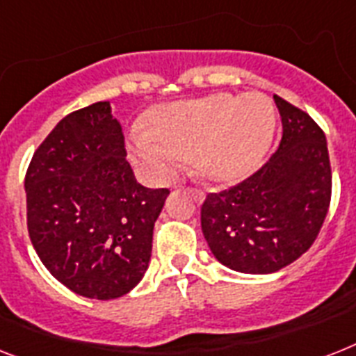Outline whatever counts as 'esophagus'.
<instances>
[{
	"label": "esophagus",
	"instance_id": "34e87169",
	"mask_svg": "<svg viewBox=\"0 0 356 356\" xmlns=\"http://www.w3.org/2000/svg\"><path fill=\"white\" fill-rule=\"evenodd\" d=\"M188 193L192 195V199L195 201V203H203V199H204V192L203 190H199V188H188Z\"/></svg>",
	"mask_w": 356,
	"mask_h": 356
}]
</instances>
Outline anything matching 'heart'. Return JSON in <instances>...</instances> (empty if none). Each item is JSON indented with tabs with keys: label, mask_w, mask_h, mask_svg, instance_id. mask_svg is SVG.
I'll use <instances>...</instances> for the list:
<instances>
[{
	"label": "heart",
	"mask_w": 356,
	"mask_h": 356,
	"mask_svg": "<svg viewBox=\"0 0 356 356\" xmlns=\"http://www.w3.org/2000/svg\"><path fill=\"white\" fill-rule=\"evenodd\" d=\"M278 113L267 95H210L155 109L149 134L133 138L137 164L166 177L179 159L212 183H230L256 170L273 144Z\"/></svg>",
	"instance_id": "1"
}]
</instances>
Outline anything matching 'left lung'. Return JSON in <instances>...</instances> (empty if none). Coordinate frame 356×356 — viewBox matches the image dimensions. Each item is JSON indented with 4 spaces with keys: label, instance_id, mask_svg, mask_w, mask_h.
<instances>
[{
    "label": "left lung",
    "instance_id": "obj_1",
    "mask_svg": "<svg viewBox=\"0 0 356 356\" xmlns=\"http://www.w3.org/2000/svg\"><path fill=\"white\" fill-rule=\"evenodd\" d=\"M282 140L267 163L228 190L208 193L201 228L212 254L232 270L270 274L307 252L331 203V163L322 128L274 95Z\"/></svg>",
    "mask_w": 356,
    "mask_h": 356
}]
</instances>
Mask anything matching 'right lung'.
Masks as SVG:
<instances>
[{
  "mask_svg": "<svg viewBox=\"0 0 356 356\" xmlns=\"http://www.w3.org/2000/svg\"><path fill=\"white\" fill-rule=\"evenodd\" d=\"M25 192L29 236L58 282L86 298L111 300L143 280L170 190L137 183L111 104H91L56 124L31 159Z\"/></svg>",
  "mask_w": 356,
  "mask_h": 356,
  "instance_id": "add662e5",
  "label": "right lung"
}]
</instances>
